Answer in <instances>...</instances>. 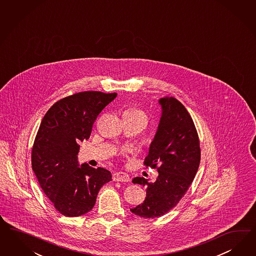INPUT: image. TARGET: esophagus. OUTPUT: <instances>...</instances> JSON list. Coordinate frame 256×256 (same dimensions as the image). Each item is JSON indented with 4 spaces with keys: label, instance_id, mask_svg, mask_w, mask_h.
Listing matches in <instances>:
<instances>
[{
    "label": "esophagus",
    "instance_id": "1",
    "mask_svg": "<svg viewBox=\"0 0 256 256\" xmlns=\"http://www.w3.org/2000/svg\"><path fill=\"white\" fill-rule=\"evenodd\" d=\"M112 178L114 182H130L129 175L124 172H116L112 176Z\"/></svg>",
    "mask_w": 256,
    "mask_h": 256
}]
</instances>
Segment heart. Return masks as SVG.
<instances>
[{"instance_id": "1", "label": "heart", "mask_w": 256, "mask_h": 256, "mask_svg": "<svg viewBox=\"0 0 256 256\" xmlns=\"http://www.w3.org/2000/svg\"><path fill=\"white\" fill-rule=\"evenodd\" d=\"M125 115H129L132 117H138L142 118L145 122H148V116L146 113L143 110H138V108H131L126 112Z\"/></svg>"}]
</instances>
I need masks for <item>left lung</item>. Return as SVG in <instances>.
<instances>
[{"mask_svg": "<svg viewBox=\"0 0 256 256\" xmlns=\"http://www.w3.org/2000/svg\"><path fill=\"white\" fill-rule=\"evenodd\" d=\"M162 117L144 164L157 169L155 182L136 176L132 182L146 185L143 203L131 208L139 217L154 219L175 208L196 175L200 159L198 131L189 112L174 97L160 99Z\"/></svg>", "mask_w": 256, "mask_h": 256, "instance_id": "left-lung-1", "label": "left lung"}]
</instances>
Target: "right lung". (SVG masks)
<instances>
[{
	"instance_id": "add662e5",
	"label": "right lung",
	"mask_w": 256,
	"mask_h": 256,
	"mask_svg": "<svg viewBox=\"0 0 256 256\" xmlns=\"http://www.w3.org/2000/svg\"><path fill=\"white\" fill-rule=\"evenodd\" d=\"M117 94L76 92L46 113L32 148V168L44 194L66 217L90 212L100 189L112 180L104 168L78 166V143L88 139L96 118Z\"/></svg>"
}]
</instances>
